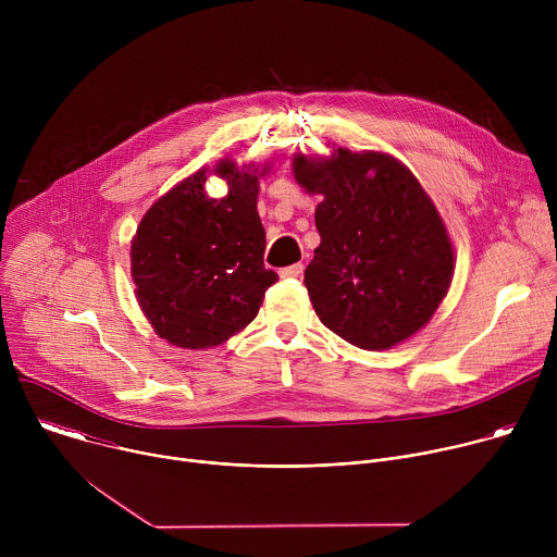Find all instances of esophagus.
Here are the masks:
<instances>
[{
	"label": "esophagus",
	"mask_w": 557,
	"mask_h": 557,
	"mask_svg": "<svg viewBox=\"0 0 557 557\" xmlns=\"http://www.w3.org/2000/svg\"><path fill=\"white\" fill-rule=\"evenodd\" d=\"M304 273V264H290L286 269H280V277H299Z\"/></svg>",
	"instance_id": "esophagus-1"
}]
</instances>
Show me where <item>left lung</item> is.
<instances>
[{
  "label": "left lung",
  "mask_w": 557,
  "mask_h": 557,
  "mask_svg": "<svg viewBox=\"0 0 557 557\" xmlns=\"http://www.w3.org/2000/svg\"><path fill=\"white\" fill-rule=\"evenodd\" d=\"M295 181L324 200L322 235L304 284L322 324L363 350H387L419 333L447 295L454 249L417 181L381 151L293 158Z\"/></svg>",
  "instance_id": "left-lung-1"
}]
</instances>
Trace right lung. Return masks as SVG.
Listing matches in <instances>:
<instances>
[{
	"label": "right lung",
	"instance_id": "add662e5",
	"mask_svg": "<svg viewBox=\"0 0 557 557\" xmlns=\"http://www.w3.org/2000/svg\"><path fill=\"white\" fill-rule=\"evenodd\" d=\"M258 170L224 158L220 200L205 194L207 170L178 183L143 215L132 240V280L158 337L200 350L249 326L277 273L264 267L267 233L258 215Z\"/></svg>",
	"mask_w": 557,
	"mask_h": 557
}]
</instances>
